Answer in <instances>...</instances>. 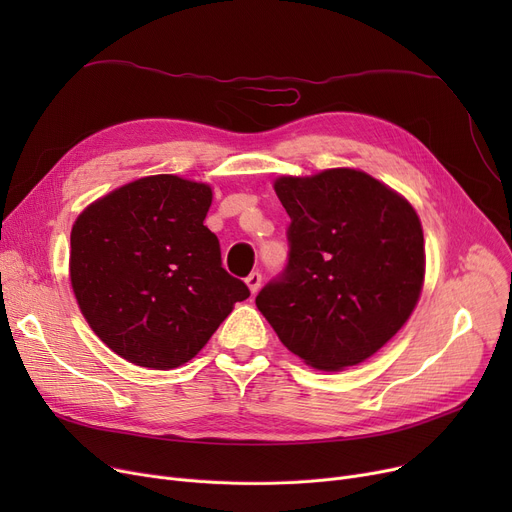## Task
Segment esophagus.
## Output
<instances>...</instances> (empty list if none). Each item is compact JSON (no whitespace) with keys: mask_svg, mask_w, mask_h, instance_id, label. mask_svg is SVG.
I'll return each mask as SVG.
<instances>
[{"mask_svg":"<svg viewBox=\"0 0 512 512\" xmlns=\"http://www.w3.org/2000/svg\"><path fill=\"white\" fill-rule=\"evenodd\" d=\"M245 282H247V286L251 288V292H253V294H257V290L261 288V274H259V272H253V274H249V276H247V280H245Z\"/></svg>","mask_w":512,"mask_h":512,"instance_id":"34e87169","label":"esophagus"}]
</instances>
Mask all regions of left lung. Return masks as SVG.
<instances>
[{
  "instance_id": "left-lung-1",
  "label": "left lung",
  "mask_w": 512,
  "mask_h": 512,
  "mask_svg": "<svg viewBox=\"0 0 512 512\" xmlns=\"http://www.w3.org/2000/svg\"><path fill=\"white\" fill-rule=\"evenodd\" d=\"M290 226L288 263L257 309L307 365L369 359L402 328L423 286V230L409 201L365 172L336 168L274 184Z\"/></svg>"
}]
</instances>
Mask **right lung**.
<instances>
[{
    "label": "right lung",
    "mask_w": 512,
    "mask_h": 512,
    "mask_svg": "<svg viewBox=\"0 0 512 512\" xmlns=\"http://www.w3.org/2000/svg\"><path fill=\"white\" fill-rule=\"evenodd\" d=\"M211 188L172 174L134 180L89 205L70 234V282L93 332L122 359L191 361L249 299L207 226Z\"/></svg>",
    "instance_id": "add662e5"
}]
</instances>
